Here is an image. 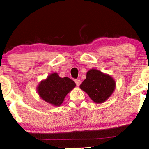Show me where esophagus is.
Returning a JSON list of instances; mask_svg holds the SVG:
<instances>
[{"mask_svg":"<svg viewBox=\"0 0 149 149\" xmlns=\"http://www.w3.org/2000/svg\"><path fill=\"white\" fill-rule=\"evenodd\" d=\"M75 84H76V86L78 87V86H79V85H80L81 84V81L79 80V79H75Z\"/></svg>","mask_w":149,"mask_h":149,"instance_id":"obj_1","label":"esophagus"}]
</instances>
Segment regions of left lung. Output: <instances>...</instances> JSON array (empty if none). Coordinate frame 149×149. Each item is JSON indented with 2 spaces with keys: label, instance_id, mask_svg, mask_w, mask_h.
Segmentation results:
<instances>
[{
  "label": "left lung",
  "instance_id": "1",
  "mask_svg": "<svg viewBox=\"0 0 149 149\" xmlns=\"http://www.w3.org/2000/svg\"><path fill=\"white\" fill-rule=\"evenodd\" d=\"M95 103L101 104L110 97L116 88V82L110 75L96 69H91L86 74V79L79 86Z\"/></svg>",
  "mask_w": 149,
  "mask_h": 149
}]
</instances>
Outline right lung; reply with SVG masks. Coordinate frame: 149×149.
I'll return each mask as SVG.
<instances>
[{
  "label": "right lung",
  "mask_w": 149,
  "mask_h": 149,
  "mask_svg": "<svg viewBox=\"0 0 149 149\" xmlns=\"http://www.w3.org/2000/svg\"><path fill=\"white\" fill-rule=\"evenodd\" d=\"M75 83L69 77H60L57 73L48 75L37 86L39 96L46 102L59 106L63 103L66 95L75 87Z\"/></svg>",
  "instance_id": "right-lung-1"
}]
</instances>
